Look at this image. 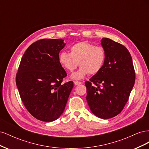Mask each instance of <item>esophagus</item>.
<instances>
[{"label":"esophagus","instance_id":"34e87169","mask_svg":"<svg viewBox=\"0 0 149 149\" xmlns=\"http://www.w3.org/2000/svg\"><path fill=\"white\" fill-rule=\"evenodd\" d=\"M74 84L77 86V85H79L81 84H82V83L81 81H74Z\"/></svg>","mask_w":149,"mask_h":149}]
</instances>
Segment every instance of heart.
Here are the masks:
<instances>
[{"mask_svg": "<svg viewBox=\"0 0 149 149\" xmlns=\"http://www.w3.org/2000/svg\"><path fill=\"white\" fill-rule=\"evenodd\" d=\"M70 51V53H60L58 61L69 72H73L78 65L80 66L72 75L74 79H82L88 73L90 75L97 74L104 64L106 52L102 47L95 46L88 42H80L72 45Z\"/></svg>", "mask_w": 149, "mask_h": 149, "instance_id": "b5f03b06", "label": "heart"}]
</instances>
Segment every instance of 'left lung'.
<instances>
[{"label": "left lung", "mask_w": 149, "mask_h": 149, "mask_svg": "<svg viewBox=\"0 0 149 149\" xmlns=\"http://www.w3.org/2000/svg\"><path fill=\"white\" fill-rule=\"evenodd\" d=\"M106 52L102 68L85 82L86 100L93 113L101 119L118 115L127 103L136 79L132 57L123 45L101 40Z\"/></svg>", "instance_id": "8db88e82"}]
</instances>
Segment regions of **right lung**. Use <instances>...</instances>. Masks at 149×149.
I'll return each instance as SVG.
<instances>
[{"instance_id":"obj_1","label":"right lung","mask_w":149,"mask_h":149,"mask_svg":"<svg viewBox=\"0 0 149 149\" xmlns=\"http://www.w3.org/2000/svg\"><path fill=\"white\" fill-rule=\"evenodd\" d=\"M62 39H42L24 53L16 74V84L25 107L34 118L52 122L62 114L73 82L62 83L67 76L58 56L65 46Z\"/></svg>"}]
</instances>
